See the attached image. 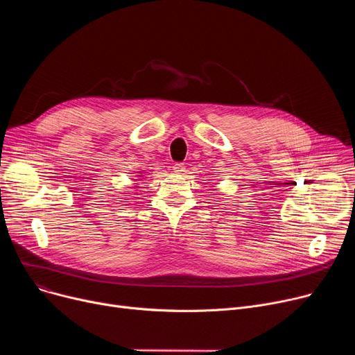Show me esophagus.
<instances>
[{
  "instance_id": "34e87169",
  "label": "esophagus",
  "mask_w": 355,
  "mask_h": 355,
  "mask_svg": "<svg viewBox=\"0 0 355 355\" xmlns=\"http://www.w3.org/2000/svg\"><path fill=\"white\" fill-rule=\"evenodd\" d=\"M173 170H174V173H177V174H182V173L185 171V165L181 164V162H177V164H174Z\"/></svg>"
}]
</instances>
